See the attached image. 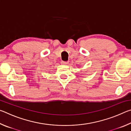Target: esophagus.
<instances>
[{
    "instance_id": "obj_1",
    "label": "esophagus",
    "mask_w": 131,
    "mask_h": 131,
    "mask_svg": "<svg viewBox=\"0 0 131 131\" xmlns=\"http://www.w3.org/2000/svg\"><path fill=\"white\" fill-rule=\"evenodd\" d=\"M69 62H65V61H61V63L62 64V65H67Z\"/></svg>"
}]
</instances>
